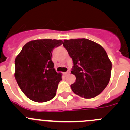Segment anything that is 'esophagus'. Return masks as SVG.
Masks as SVG:
<instances>
[{
	"label": "esophagus",
	"mask_w": 130,
	"mask_h": 130,
	"mask_svg": "<svg viewBox=\"0 0 130 130\" xmlns=\"http://www.w3.org/2000/svg\"><path fill=\"white\" fill-rule=\"evenodd\" d=\"M70 73V70H67L66 72H64V75H68Z\"/></svg>",
	"instance_id": "obj_1"
}]
</instances>
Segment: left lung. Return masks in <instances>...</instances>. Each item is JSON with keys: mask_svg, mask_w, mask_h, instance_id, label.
<instances>
[{"mask_svg": "<svg viewBox=\"0 0 130 130\" xmlns=\"http://www.w3.org/2000/svg\"><path fill=\"white\" fill-rule=\"evenodd\" d=\"M63 45L73 61L71 73L76 80L70 85L72 91L86 99L100 94L109 82L112 69L104 48L86 38L65 40Z\"/></svg>", "mask_w": 130, "mask_h": 130, "instance_id": "left-lung-1", "label": "left lung"}]
</instances>
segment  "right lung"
I'll return each instance as SVG.
<instances>
[{"instance_id": "obj_1", "label": "right lung", "mask_w": 130, "mask_h": 130, "mask_svg": "<svg viewBox=\"0 0 130 130\" xmlns=\"http://www.w3.org/2000/svg\"><path fill=\"white\" fill-rule=\"evenodd\" d=\"M61 40L44 39L28 42L15 60V78L25 95L33 101L46 102L56 95L61 73L54 69L52 52Z\"/></svg>"}]
</instances>
